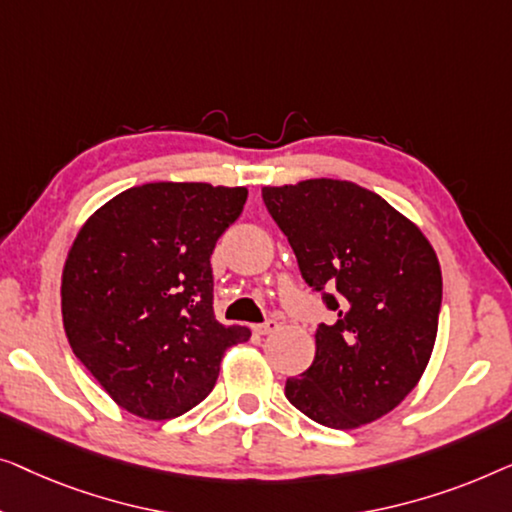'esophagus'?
<instances>
[{"instance_id":"esophagus-1","label":"esophagus","mask_w":512,"mask_h":512,"mask_svg":"<svg viewBox=\"0 0 512 512\" xmlns=\"http://www.w3.org/2000/svg\"><path fill=\"white\" fill-rule=\"evenodd\" d=\"M280 325L276 320H266V322H262V325H255V331L259 336H269V334H273V331H276Z\"/></svg>"}]
</instances>
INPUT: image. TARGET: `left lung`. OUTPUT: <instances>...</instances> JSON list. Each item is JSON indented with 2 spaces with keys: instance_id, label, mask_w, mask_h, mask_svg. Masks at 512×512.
Here are the masks:
<instances>
[{
  "instance_id": "8db88e82",
  "label": "left lung",
  "mask_w": 512,
  "mask_h": 512,
  "mask_svg": "<svg viewBox=\"0 0 512 512\" xmlns=\"http://www.w3.org/2000/svg\"><path fill=\"white\" fill-rule=\"evenodd\" d=\"M264 204L325 294L334 325H320L315 359L287 378L294 408L331 429L383 417L415 390L434 352L443 276L420 227L380 194L336 178L262 187Z\"/></svg>"
}]
</instances>
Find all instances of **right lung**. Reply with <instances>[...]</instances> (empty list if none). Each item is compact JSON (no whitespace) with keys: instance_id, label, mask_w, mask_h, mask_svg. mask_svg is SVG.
Listing matches in <instances>:
<instances>
[{"instance_id":"add662e5","label":"right lung","mask_w":512,"mask_h":512,"mask_svg":"<svg viewBox=\"0 0 512 512\" xmlns=\"http://www.w3.org/2000/svg\"><path fill=\"white\" fill-rule=\"evenodd\" d=\"M246 187L146 183L85 220L62 269V322L106 394L143 420H171L211 394L248 327L213 313L211 255Z\"/></svg>"}]
</instances>
